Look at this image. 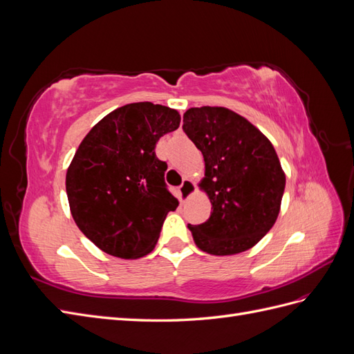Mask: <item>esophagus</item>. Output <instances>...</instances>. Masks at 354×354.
<instances>
[{
	"mask_svg": "<svg viewBox=\"0 0 354 354\" xmlns=\"http://www.w3.org/2000/svg\"><path fill=\"white\" fill-rule=\"evenodd\" d=\"M195 190H196V186H195V183L192 180H189V178H186V180H183V183H181V186L178 187V194H180V201H186V199H189L192 195L195 194Z\"/></svg>",
	"mask_w": 354,
	"mask_h": 354,
	"instance_id": "esophagus-1",
	"label": "esophagus"
}]
</instances>
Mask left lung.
Segmentation results:
<instances>
[{"mask_svg":"<svg viewBox=\"0 0 354 354\" xmlns=\"http://www.w3.org/2000/svg\"><path fill=\"white\" fill-rule=\"evenodd\" d=\"M183 130L203 155L199 186L212 205L205 223L187 224L196 246L212 255L252 248L281 211L285 173L273 145L248 120L220 106L190 108Z\"/></svg>","mask_w":354,"mask_h":354,"instance_id":"1","label":"left lung"}]
</instances>
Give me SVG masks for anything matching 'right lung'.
I'll use <instances>...</instances> for the list:
<instances>
[{
	"instance_id": "obj_1",
	"label": "right lung",
	"mask_w": 354,
	"mask_h": 354,
	"mask_svg": "<svg viewBox=\"0 0 354 354\" xmlns=\"http://www.w3.org/2000/svg\"><path fill=\"white\" fill-rule=\"evenodd\" d=\"M180 113L151 102L118 108L84 137L66 173L71 214L106 254L140 259L151 252L178 201L167 189V164L155 146L177 130Z\"/></svg>"
}]
</instances>
